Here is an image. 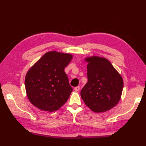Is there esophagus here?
<instances>
[{"instance_id": "34e87169", "label": "esophagus", "mask_w": 146, "mask_h": 146, "mask_svg": "<svg viewBox=\"0 0 146 146\" xmlns=\"http://www.w3.org/2000/svg\"><path fill=\"white\" fill-rule=\"evenodd\" d=\"M74 90H75L76 92H78L80 90V86H76V87H75V89H74Z\"/></svg>"}]
</instances>
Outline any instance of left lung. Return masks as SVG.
<instances>
[{
  "mask_svg": "<svg viewBox=\"0 0 146 146\" xmlns=\"http://www.w3.org/2000/svg\"><path fill=\"white\" fill-rule=\"evenodd\" d=\"M88 82L81 90L86 106L95 112L110 110L119 102L123 87L122 76L107 59L86 58Z\"/></svg>",
  "mask_w": 146,
  "mask_h": 146,
  "instance_id": "8db88e82",
  "label": "left lung"
}]
</instances>
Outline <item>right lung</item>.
I'll list each match as a JSON object with an SVG mask.
<instances>
[{
	"mask_svg": "<svg viewBox=\"0 0 146 146\" xmlns=\"http://www.w3.org/2000/svg\"><path fill=\"white\" fill-rule=\"evenodd\" d=\"M72 55L56 51L46 52L31 68L25 78L27 96L39 109L53 111L69 98L73 88L64 68Z\"/></svg>",
	"mask_w": 146,
	"mask_h": 146,
	"instance_id": "right-lung-1",
	"label": "right lung"
}]
</instances>
